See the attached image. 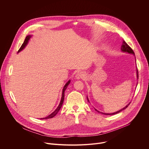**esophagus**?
I'll return each mask as SVG.
<instances>
[{
  "label": "esophagus",
  "instance_id": "esophagus-1",
  "mask_svg": "<svg viewBox=\"0 0 149 149\" xmlns=\"http://www.w3.org/2000/svg\"><path fill=\"white\" fill-rule=\"evenodd\" d=\"M84 77H85V74L83 72H79L75 75V78L77 79H82V78H84Z\"/></svg>",
  "mask_w": 149,
  "mask_h": 149
}]
</instances>
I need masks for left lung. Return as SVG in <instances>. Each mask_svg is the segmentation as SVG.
Segmentation results:
<instances>
[{
	"instance_id": "obj_1",
	"label": "left lung",
	"mask_w": 149,
	"mask_h": 149,
	"mask_svg": "<svg viewBox=\"0 0 149 149\" xmlns=\"http://www.w3.org/2000/svg\"><path fill=\"white\" fill-rule=\"evenodd\" d=\"M121 51L124 52H127V53H129V54H133V55H135V54H134V51H133V50L128 45V44H127L124 40H123V44H122V45H121ZM139 74V72H138V70L137 69V79L139 78V74ZM87 100H88V101H89L88 97H87ZM89 102H90V101H89ZM130 102L129 104H127L125 107H124V108L122 109L121 110H119V111H117V112L113 113H101V112L98 111L96 109H95V110L97 112L100 113H102V114H105V115H114V114H117V113L121 112V111H123V110H124V109H125L126 108H127V107H128V106L130 105Z\"/></svg>"
}]
</instances>
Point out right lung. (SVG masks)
Returning a JSON list of instances; mask_svg holds the SVG:
<instances>
[{
  "instance_id": "1",
  "label": "right lung",
  "mask_w": 149,
  "mask_h": 149,
  "mask_svg": "<svg viewBox=\"0 0 149 149\" xmlns=\"http://www.w3.org/2000/svg\"><path fill=\"white\" fill-rule=\"evenodd\" d=\"M31 38V35H28V36H27L26 37V38H25V40H24V42L23 44L22 45V46H21L20 48H19V51H18V52H19L20 51H21L23 49L25 48V47L26 46V45L28 44V41H29V40ZM70 80L68 81L66 83V84L65 85L64 87H63V90H62V94L61 100V101H60V103H59V105H58V107L56 108V109L52 113H51L50 115H49L48 116H47V117H45V118H40V119H49V118H52V117H54V116H56V114L58 113V111H59V110L61 109V107H62V104H63V100H64L65 91V90L67 89V88L68 85L70 84Z\"/></svg>"
}]
</instances>
